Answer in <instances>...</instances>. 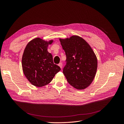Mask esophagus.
Wrapping results in <instances>:
<instances>
[{
    "label": "esophagus",
    "mask_w": 124,
    "mask_h": 124,
    "mask_svg": "<svg viewBox=\"0 0 124 124\" xmlns=\"http://www.w3.org/2000/svg\"><path fill=\"white\" fill-rule=\"evenodd\" d=\"M58 66L61 67V68H62V62H61V63H59V64H58Z\"/></svg>",
    "instance_id": "1"
}]
</instances>
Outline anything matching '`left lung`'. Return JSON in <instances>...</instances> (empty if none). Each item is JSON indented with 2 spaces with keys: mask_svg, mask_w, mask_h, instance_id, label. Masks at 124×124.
Returning <instances> with one entry per match:
<instances>
[{
  "mask_svg": "<svg viewBox=\"0 0 124 124\" xmlns=\"http://www.w3.org/2000/svg\"><path fill=\"white\" fill-rule=\"evenodd\" d=\"M59 40L66 56L62 72L67 81L78 89L88 87L97 69V59L92 48L85 40L77 36Z\"/></svg>",
  "mask_w": 124,
  "mask_h": 124,
  "instance_id": "left-lung-1",
  "label": "left lung"
}]
</instances>
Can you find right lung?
<instances>
[{
	"label": "right lung",
	"mask_w": 124,
	"mask_h": 124,
	"mask_svg": "<svg viewBox=\"0 0 124 124\" xmlns=\"http://www.w3.org/2000/svg\"><path fill=\"white\" fill-rule=\"evenodd\" d=\"M48 42L37 38L27 44L22 57L23 72L28 80L34 86L42 87L50 83L55 75L61 70L54 64L52 55L47 51Z\"/></svg>",
	"instance_id": "right-lung-1"
}]
</instances>
